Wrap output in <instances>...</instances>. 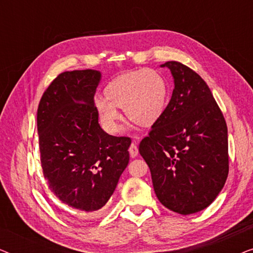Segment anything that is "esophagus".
Here are the masks:
<instances>
[{
  "label": "esophagus",
  "mask_w": 253,
  "mask_h": 253,
  "mask_svg": "<svg viewBox=\"0 0 253 253\" xmlns=\"http://www.w3.org/2000/svg\"><path fill=\"white\" fill-rule=\"evenodd\" d=\"M129 153H130V157L131 158H136L137 155H138V147H137V145L134 144V143H132V144L130 145Z\"/></svg>",
  "instance_id": "esophagus-1"
}]
</instances>
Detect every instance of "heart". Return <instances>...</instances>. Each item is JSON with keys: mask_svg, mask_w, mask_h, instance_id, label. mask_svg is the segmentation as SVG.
Segmentation results:
<instances>
[{"mask_svg": "<svg viewBox=\"0 0 253 253\" xmlns=\"http://www.w3.org/2000/svg\"><path fill=\"white\" fill-rule=\"evenodd\" d=\"M167 94V83L155 70L127 72L106 86L103 99L95 101V110L100 123L108 132L119 130L121 116L117 109H124L130 122L147 127L161 117Z\"/></svg>", "mask_w": 253, "mask_h": 253, "instance_id": "1", "label": "heart"}]
</instances>
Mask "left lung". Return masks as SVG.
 <instances>
[{"instance_id": "obj_1", "label": "left lung", "mask_w": 253, "mask_h": 253, "mask_svg": "<svg viewBox=\"0 0 253 253\" xmlns=\"http://www.w3.org/2000/svg\"><path fill=\"white\" fill-rule=\"evenodd\" d=\"M174 91L139 153L151 170L158 199L183 215L214 202L229 171L227 123L205 81L186 65L169 61Z\"/></svg>"}]
</instances>
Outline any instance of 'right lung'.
Returning a JSON list of instances; mask_svg holds the SVG:
<instances>
[{
    "label": "right lung",
    "mask_w": 253,
    "mask_h": 253,
    "mask_svg": "<svg viewBox=\"0 0 253 253\" xmlns=\"http://www.w3.org/2000/svg\"><path fill=\"white\" fill-rule=\"evenodd\" d=\"M96 70L62 72L38 107L40 161L48 189L70 209L94 212L106 205L129 164V137L99 126L94 94Z\"/></svg>",
    "instance_id": "1"
}]
</instances>
